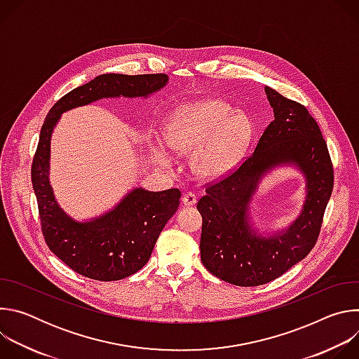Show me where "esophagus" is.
I'll return each instance as SVG.
<instances>
[{
    "label": "esophagus",
    "instance_id": "obj_1",
    "mask_svg": "<svg viewBox=\"0 0 359 359\" xmlns=\"http://www.w3.org/2000/svg\"><path fill=\"white\" fill-rule=\"evenodd\" d=\"M182 201H183L184 206H193V204H196V201H197V197H196L194 193L186 191L182 197Z\"/></svg>",
    "mask_w": 359,
    "mask_h": 359
}]
</instances>
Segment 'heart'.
<instances>
[{
  "label": "heart",
  "mask_w": 359,
  "mask_h": 359,
  "mask_svg": "<svg viewBox=\"0 0 359 359\" xmlns=\"http://www.w3.org/2000/svg\"><path fill=\"white\" fill-rule=\"evenodd\" d=\"M252 135V123L243 112H231L223 100L206 99L177 107L165 119V142L179 153H191L193 170L206 179L230 172L243 156ZM161 161L168 153L161 140L151 142Z\"/></svg>",
  "instance_id": "1"
}]
</instances>
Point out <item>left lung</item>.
I'll return each instance as SVG.
<instances>
[{"instance_id":"8db88e82","label":"left lung","mask_w":359,"mask_h":359,"mask_svg":"<svg viewBox=\"0 0 359 359\" xmlns=\"http://www.w3.org/2000/svg\"><path fill=\"white\" fill-rule=\"evenodd\" d=\"M264 90L274 121L252 155L209 186L208 194L197 201L203 217L201 263L213 276L238 287L270 283L309 255L334 187L328 147L316 119L298 102L270 86ZM278 165H294L304 175L306 200L288 228L263 236L249 222V206L261 179Z\"/></svg>"}]
</instances>
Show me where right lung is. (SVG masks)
I'll return each instance as SVG.
<instances>
[{"instance_id": "obj_1", "label": "right lung", "mask_w": 359, "mask_h": 359, "mask_svg": "<svg viewBox=\"0 0 359 359\" xmlns=\"http://www.w3.org/2000/svg\"><path fill=\"white\" fill-rule=\"evenodd\" d=\"M166 74H104L62 96L48 112L32 161L31 179L43 238L57 257L81 276L116 281L137 273L176 213L179 189L149 191L135 187L102 216L78 222L58 204L49 184L50 136L61 115L104 97H147L166 86Z\"/></svg>"}]
</instances>
